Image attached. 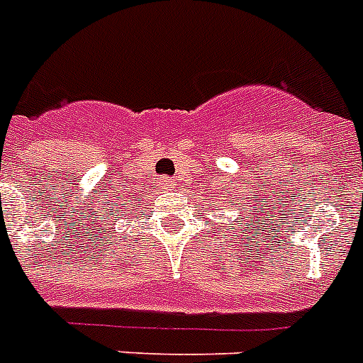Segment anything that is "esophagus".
Listing matches in <instances>:
<instances>
[{"label": "esophagus", "instance_id": "34e87169", "mask_svg": "<svg viewBox=\"0 0 363 363\" xmlns=\"http://www.w3.org/2000/svg\"><path fill=\"white\" fill-rule=\"evenodd\" d=\"M160 182L162 186H164V190H173V188H175V182H173L172 179H164V177H162Z\"/></svg>", "mask_w": 363, "mask_h": 363}]
</instances>
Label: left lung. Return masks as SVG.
<instances>
[{"label": "left lung", "instance_id": "left-lung-1", "mask_svg": "<svg viewBox=\"0 0 363 363\" xmlns=\"http://www.w3.org/2000/svg\"><path fill=\"white\" fill-rule=\"evenodd\" d=\"M257 222H259V220H257ZM244 223H248L250 229H252V225H253V223H255V222H252V216H250V220H244ZM242 229H244V225H242V228H240V231H238V233H242ZM246 235H248V233H246ZM246 235H244V237H246Z\"/></svg>", "mask_w": 363, "mask_h": 363}]
</instances>
